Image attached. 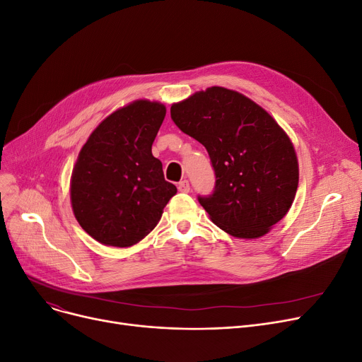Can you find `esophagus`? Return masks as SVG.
Listing matches in <instances>:
<instances>
[{
  "label": "esophagus",
  "instance_id": "esophagus-1",
  "mask_svg": "<svg viewBox=\"0 0 362 362\" xmlns=\"http://www.w3.org/2000/svg\"><path fill=\"white\" fill-rule=\"evenodd\" d=\"M178 190H180L181 193H188V192H190V182H188L187 180L180 181V182H178Z\"/></svg>",
  "mask_w": 362,
  "mask_h": 362
}]
</instances>
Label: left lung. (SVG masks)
Listing matches in <instances>:
<instances>
[{
  "label": "left lung",
  "mask_w": 362,
  "mask_h": 362,
  "mask_svg": "<svg viewBox=\"0 0 362 362\" xmlns=\"http://www.w3.org/2000/svg\"><path fill=\"white\" fill-rule=\"evenodd\" d=\"M170 117L208 150L214 192L197 196L212 222L238 238L268 233L293 203L299 168L279 124L243 94L212 87L172 105Z\"/></svg>",
  "instance_id": "left-lung-1"
}]
</instances>
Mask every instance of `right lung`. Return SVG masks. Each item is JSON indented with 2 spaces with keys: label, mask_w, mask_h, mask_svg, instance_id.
<instances>
[{
  "label": "right lung",
  "mask_w": 362,
  "mask_h": 362,
  "mask_svg": "<svg viewBox=\"0 0 362 362\" xmlns=\"http://www.w3.org/2000/svg\"><path fill=\"white\" fill-rule=\"evenodd\" d=\"M160 103L134 101L107 116L76 160L71 199L79 226L106 246L139 243L160 221L177 187L163 177L151 144L163 122Z\"/></svg>",
  "instance_id": "obj_1"
}]
</instances>
